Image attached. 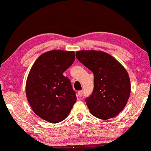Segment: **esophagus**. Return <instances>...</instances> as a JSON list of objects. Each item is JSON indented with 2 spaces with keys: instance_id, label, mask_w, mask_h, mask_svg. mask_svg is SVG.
<instances>
[{
  "instance_id": "esophagus-1",
  "label": "esophagus",
  "mask_w": 151,
  "mask_h": 151,
  "mask_svg": "<svg viewBox=\"0 0 151 151\" xmlns=\"http://www.w3.org/2000/svg\"><path fill=\"white\" fill-rule=\"evenodd\" d=\"M83 91L82 90V91H78V96L79 98H81L83 96Z\"/></svg>"
}]
</instances>
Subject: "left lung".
<instances>
[{"instance_id":"left-lung-1","label":"left lung","mask_w":151,"mask_h":151,"mask_svg":"<svg viewBox=\"0 0 151 151\" xmlns=\"http://www.w3.org/2000/svg\"><path fill=\"white\" fill-rule=\"evenodd\" d=\"M76 57L93 73V91L85 100L90 112L103 120L114 117L123 111L130 96L127 70L114 57L102 51H78Z\"/></svg>"}]
</instances>
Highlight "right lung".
Returning a JSON list of instances; mask_svg holds the SVG:
<instances>
[{
	"mask_svg": "<svg viewBox=\"0 0 151 151\" xmlns=\"http://www.w3.org/2000/svg\"><path fill=\"white\" fill-rule=\"evenodd\" d=\"M75 59V51L51 50L34 63L26 83V95L34 112L51 123L64 120L76 102L69 78L63 75Z\"/></svg>",
	"mask_w": 151,
	"mask_h": 151,
	"instance_id": "right-lung-1",
	"label": "right lung"
}]
</instances>
